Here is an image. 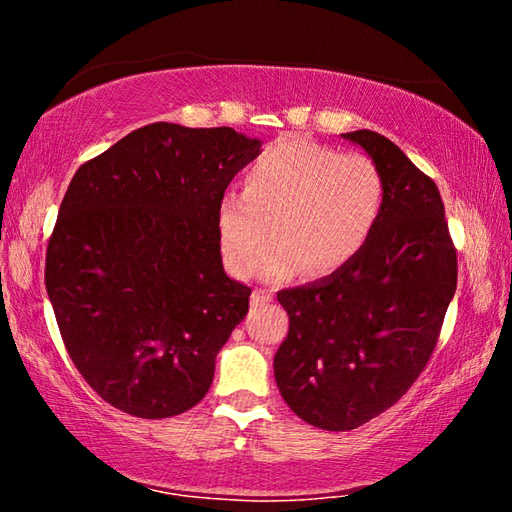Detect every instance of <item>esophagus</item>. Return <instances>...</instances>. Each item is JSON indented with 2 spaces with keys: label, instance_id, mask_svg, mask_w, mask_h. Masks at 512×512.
<instances>
[{
  "label": "esophagus",
  "instance_id": "obj_1",
  "mask_svg": "<svg viewBox=\"0 0 512 512\" xmlns=\"http://www.w3.org/2000/svg\"><path fill=\"white\" fill-rule=\"evenodd\" d=\"M271 291H264V289H255L253 296H250V305L253 307H262L266 302H271Z\"/></svg>",
  "mask_w": 512,
  "mask_h": 512
}]
</instances>
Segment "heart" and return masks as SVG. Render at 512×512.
Returning <instances> with one entry per match:
<instances>
[{"label": "heart", "instance_id": "obj_1", "mask_svg": "<svg viewBox=\"0 0 512 512\" xmlns=\"http://www.w3.org/2000/svg\"><path fill=\"white\" fill-rule=\"evenodd\" d=\"M384 203V183L372 160L307 140H284L259 158L244 194H225L216 210V237L225 266L239 277L259 271L284 280L339 271L366 244Z\"/></svg>", "mask_w": 512, "mask_h": 512}]
</instances>
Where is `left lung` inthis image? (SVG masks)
Listing matches in <instances>:
<instances>
[{"mask_svg": "<svg viewBox=\"0 0 512 512\" xmlns=\"http://www.w3.org/2000/svg\"><path fill=\"white\" fill-rule=\"evenodd\" d=\"M341 137L368 153L384 203L348 264L277 293L289 334L273 359L289 409L325 431L357 429L409 391L456 291V250L436 183L384 135Z\"/></svg>", "mask_w": 512, "mask_h": 512, "instance_id": "8db88e82", "label": "left lung"}]
</instances>
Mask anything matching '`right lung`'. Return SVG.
Instances as JSON below:
<instances>
[{"instance_id":"obj_1","label":"right lung","mask_w":512,"mask_h":512,"mask_svg":"<svg viewBox=\"0 0 512 512\" xmlns=\"http://www.w3.org/2000/svg\"><path fill=\"white\" fill-rule=\"evenodd\" d=\"M262 153L235 128L149 124L74 173L45 284L83 379L115 409L160 420L210 391L216 354L248 314L225 275L216 210Z\"/></svg>"}]
</instances>
